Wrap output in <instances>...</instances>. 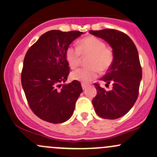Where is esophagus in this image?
Segmentation results:
<instances>
[{"mask_svg":"<svg viewBox=\"0 0 157 157\" xmlns=\"http://www.w3.org/2000/svg\"><path fill=\"white\" fill-rule=\"evenodd\" d=\"M87 86L88 85L87 84H85V83H82V89H86V87H87Z\"/></svg>","mask_w":157,"mask_h":157,"instance_id":"1","label":"esophagus"}]
</instances>
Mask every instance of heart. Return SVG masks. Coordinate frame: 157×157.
Masks as SVG:
<instances>
[{"mask_svg": "<svg viewBox=\"0 0 157 157\" xmlns=\"http://www.w3.org/2000/svg\"><path fill=\"white\" fill-rule=\"evenodd\" d=\"M89 54L91 57L88 60L89 67L80 68L71 74L73 80L88 83L98 77L100 70L107 71L112 64L113 54L112 50L105 46L104 41L98 37L89 36L80 40L78 46L70 45L66 48V58L71 68L80 65L81 55Z\"/></svg>", "mask_w": 157, "mask_h": 157, "instance_id": "obj_1", "label": "heart"}]
</instances>
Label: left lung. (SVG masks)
<instances>
[{
  "label": "left lung",
  "instance_id": "obj_1",
  "mask_svg": "<svg viewBox=\"0 0 157 157\" xmlns=\"http://www.w3.org/2000/svg\"><path fill=\"white\" fill-rule=\"evenodd\" d=\"M89 33L105 40L113 54L112 64L100 79L106 86L111 83L113 87L106 91L94 83L97 91L92 100L95 112L104 119H118L130 111L138 97L142 68L137 49L128 36L117 30H91Z\"/></svg>",
  "mask_w": 157,
  "mask_h": 157
}]
</instances>
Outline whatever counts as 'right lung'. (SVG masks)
Masks as SVG:
<instances>
[{"label":"right lung","mask_w":157,"mask_h":157,"mask_svg":"<svg viewBox=\"0 0 157 157\" xmlns=\"http://www.w3.org/2000/svg\"><path fill=\"white\" fill-rule=\"evenodd\" d=\"M82 32L51 30L40 37L28 49L21 73V83L32 111L51 123H62L72 116L82 91L80 82L67 80L69 67L68 46Z\"/></svg>","instance_id":"right-lung-1"}]
</instances>
